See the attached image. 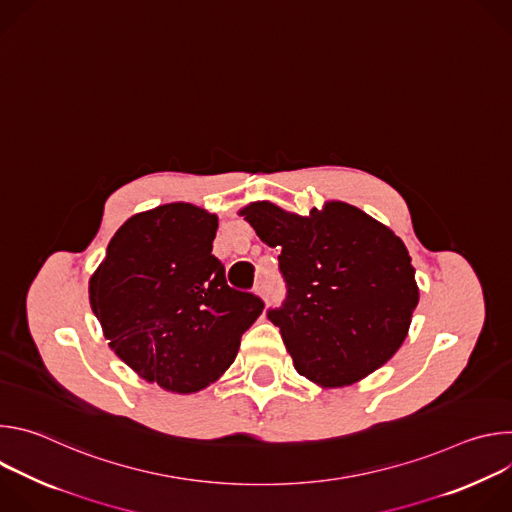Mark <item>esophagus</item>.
<instances>
[{
  "label": "esophagus",
  "mask_w": 512,
  "mask_h": 512,
  "mask_svg": "<svg viewBox=\"0 0 512 512\" xmlns=\"http://www.w3.org/2000/svg\"><path fill=\"white\" fill-rule=\"evenodd\" d=\"M255 291H257V296H261V298L267 302L269 291H267V283H265V281H259V283H257V287H255Z\"/></svg>",
  "instance_id": "obj_1"
}]
</instances>
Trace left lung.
<instances>
[{
    "label": "left lung",
    "mask_w": 512,
    "mask_h": 512,
    "mask_svg": "<svg viewBox=\"0 0 512 512\" xmlns=\"http://www.w3.org/2000/svg\"><path fill=\"white\" fill-rule=\"evenodd\" d=\"M239 214L265 245L281 249L287 300L267 318L302 377L324 389L348 387L393 358L419 287L409 251L389 227L340 200L308 216L269 200Z\"/></svg>",
    "instance_id": "8db88e82"
}]
</instances>
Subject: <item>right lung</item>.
<instances>
[{"instance_id":"1","label":"right lung","mask_w":512,"mask_h":512,"mask_svg":"<svg viewBox=\"0 0 512 512\" xmlns=\"http://www.w3.org/2000/svg\"><path fill=\"white\" fill-rule=\"evenodd\" d=\"M218 216L190 202L137 212L89 279V302L115 354L143 381L190 395L235 362L263 302L227 285L212 255Z\"/></svg>"}]
</instances>
